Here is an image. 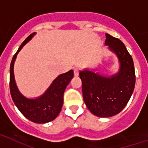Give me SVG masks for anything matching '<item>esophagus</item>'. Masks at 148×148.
Listing matches in <instances>:
<instances>
[{"instance_id":"1","label":"esophagus","mask_w":148,"mask_h":148,"mask_svg":"<svg viewBox=\"0 0 148 148\" xmlns=\"http://www.w3.org/2000/svg\"><path fill=\"white\" fill-rule=\"evenodd\" d=\"M79 68H77V67H75V68H74V75H75V76H77V75H79Z\"/></svg>"}]
</instances>
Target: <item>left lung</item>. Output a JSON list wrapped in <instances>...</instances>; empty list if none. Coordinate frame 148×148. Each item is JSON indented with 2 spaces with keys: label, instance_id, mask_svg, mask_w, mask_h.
Wrapping results in <instances>:
<instances>
[{
  "label": "left lung",
  "instance_id": "8db88e82",
  "mask_svg": "<svg viewBox=\"0 0 148 148\" xmlns=\"http://www.w3.org/2000/svg\"><path fill=\"white\" fill-rule=\"evenodd\" d=\"M105 45L117 56L120 69L111 76L93 71L79 72L82 96L89 110L97 116L110 117L117 114L127 104L135 86L134 62L121 40L106 34Z\"/></svg>",
  "mask_w": 148,
  "mask_h": 148
}]
</instances>
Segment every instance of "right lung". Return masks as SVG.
<instances>
[{"mask_svg":"<svg viewBox=\"0 0 148 148\" xmlns=\"http://www.w3.org/2000/svg\"><path fill=\"white\" fill-rule=\"evenodd\" d=\"M35 32L31 34L21 45L13 56L10 66V92L15 106L21 113L29 121L37 123H45L55 120L60 113L63 104V94L66 86L73 79V70L59 75L41 97L28 99L18 90L14 75V64L18 52L27 42L30 41Z\"/></svg>","mask_w":148,"mask_h":148,"instance_id":"obj_1","label":"right lung"}]
</instances>
